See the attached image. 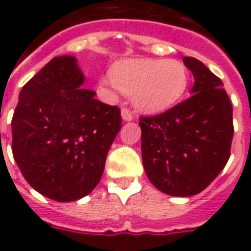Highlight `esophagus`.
Instances as JSON below:
<instances>
[{
  "instance_id": "esophagus-1",
  "label": "esophagus",
  "mask_w": 251,
  "mask_h": 251,
  "mask_svg": "<svg viewBox=\"0 0 251 251\" xmlns=\"http://www.w3.org/2000/svg\"><path fill=\"white\" fill-rule=\"evenodd\" d=\"M121 115H122V120L124 121H131L134 118L133 113H131L127 107H122V110H121Z\"/></svg>"
}]
</instances>
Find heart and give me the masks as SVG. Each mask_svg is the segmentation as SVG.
<instances>
[{"label": "heart", "instance_id": "b5f03b06", "mask_svg": "<svg viewBox=\"0 0 251 251\" xmlns=\"http://www.w3.org/2000/svg\"><path fill=\"white\" fill-rule=\"evenodd\" d=\"M107 86L131 95L145 114H160L179 103L188 87V71L172 59H129L115 63Z\"/></svg>", "mask_w": 251, "mask_h": 251}]
</instances>
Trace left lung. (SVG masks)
I'll use <instances>...</instances> for the list:
<instances>
[{
  "instance_id": "8db88e82",
  "label": "left lung",
  "mask_w": 251,
  "mask_h": 251,
  "mask_svg": "<svg viewBox=\"0 0 251 251\" xmlns=\"http://www.w3.org/2000/svg\"><path fill=\"white\" fill-rule=\"evenodd\" d=\"M191 97L165 113L141 117L142 164L148 179L171 196H192L214 181L228 161L232 106L219 77L195 57Z\"/></svg>"
}]
</instances>
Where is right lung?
Instances as JSON below:
<instances>
[{"instance_id": "obj_1", "label": "right lung", "mask_w": 251, "mask_h": 251, "mask_svg": "<svg viewBox=\"0 0 251 251\" xmlns=\"http://www.w3.org/2000/svg\"><path fill=\"white\" fill-rule=\"evenodd\" d=\"M76 57L47 63L20 91L12 152L32 188L56 201L82 199L98 185L121 110L82 88Z\"/></svg>"}]
</instances>
